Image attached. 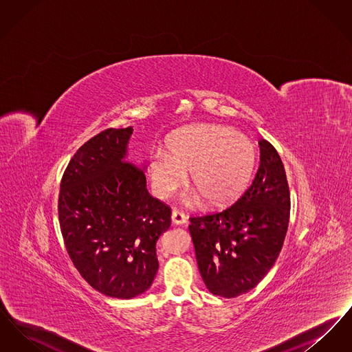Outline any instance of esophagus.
Instances as JSON below:
<instances>
[{
    "mask_svg": "<svg viewBox=\"0 0 352 352\" xmlns=\"http://www.w3.org/2000/svg\"><path fill=\"white\" fill-rule=\"evenodd\" d=\"M171 220H173L175 224H184V223L187 221V217L184 215L182 211H179V210H173Z\"/></svg>",
    "mask_w": 352,
    "mask_h": 352,
    "instance_id": "esophagus-1",
    "label": "esophagus"
}]
</instances>
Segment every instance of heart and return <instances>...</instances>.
<instances>
[{"label": "heart", "instance_id": "heart-1", "mask_svg": "<svg viewBox=\"0 0 352 352\" xmlns=\"http://www.w3.org/2000/svg\"><path fill=\"white\" fill-rule=\"evenodd\" d=\"M168 151H151L148 171L153 191L168 198L186 181L197 193L188 195L192 204L199 195L210 206L223 207L236 201L250 184L256 151L248 137L228 126L198 124L171 134Z\"/></svg>", "mask_w": 352, "mask_h": 352}]
</instances>
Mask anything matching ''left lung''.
Returning <instances> with one entry per match:
<instances>
[{
    "mask_svg": "<svg viewBox=\"0 0 352 352\" xmlns=\"http://www.w3.org/2000/svg\"><path fill=\"white\" fill-rule=\"evenodd\" d=\"M251 186L232 206L190 218V234L207 289L224 298L250 292L274 265L290 218V191L276 148L261 140Z\"/></svg>",
    "mask_w": 352,
    "mask_h": 352,
    "instance_id": "8db88e82",
    "label": "left lung"
}]
</instances>
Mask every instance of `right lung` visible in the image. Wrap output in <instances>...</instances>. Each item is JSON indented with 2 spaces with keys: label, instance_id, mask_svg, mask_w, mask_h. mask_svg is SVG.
Segmentation results:
<instances>
[{
  "label": "right lung",
  "instance_id": "obj_1",
  "mask_svg": "<svg viewBox=\"0 0 352 352\" xmlns=\"http://www.w3.org/2000/svg\"><path fill=\"white\" fill-rule=\"evenodd\" d=\"M133 129L109 128L76 151L58 199L68 256L84 280L113 298H133L158 270L155 244L171 208L153 198L144 170L125 158Z\"/></svg>",
  "mask_w": 352,
  "mask_h": 352
}]
</instances>
